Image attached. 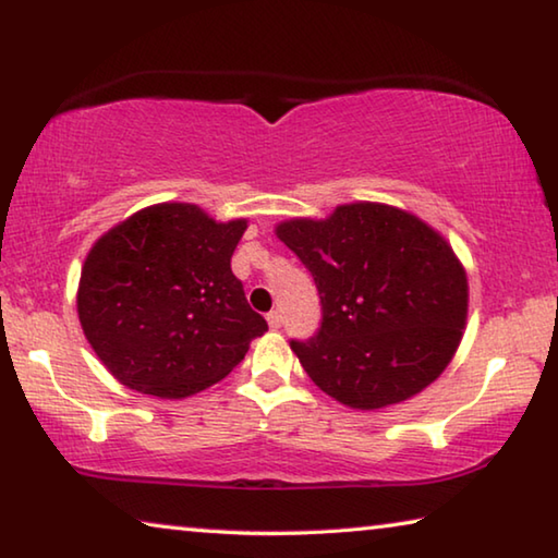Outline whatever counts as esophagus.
Returning <instances> with one entry per match:
<instances>
[{
	"label": "esophagus",
	"instance_id": "obj_1",
	"mask_svg": "<svg viewBox=\"0 0 558 558\" xmlns=\"http://www.w3.org/2000/svg\"><path fill=\"white\" fill-rule=\"evenodd\" d=\"M268 325H270V329H280L282 315L278 313V310H272V313H268Z\"/></svg>",
	"mask_w": 558,
	"mask_h": 558
}]
</instances>
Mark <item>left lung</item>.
<instances>
[{"label": "left lung", "mask_w": 558, "mask_h": 558, "mask_svg": "<svg viewBox=\"0 0 558 558\" xmlns=\"http://www.w3.org/2000/svg\"><path fill=\"white\" fill-rule=\"evenodd\" d=\"M278 239L323 302L315 337L290 347L339 403L374 411L426 389L450 364L468 319V276L438 231L386 204H344L290 219Z\"/></svg>", "instance_id": "left-lung-1"}]
</instances>
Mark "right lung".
Listing matches in <instances>:
<instances>
[{"label":"right lung","instance_id":"obj_1","mask_svg":"<svg viewBox=\"0 0 558 558\" xmlns=\"http://www.w3.org/2000/svg\"><path fill=\"white\" fill-rule=\"evenodd\" d=\"M245 229L174 202L100 235L81 270L78 319L120 384L184 399L221 381L266 332L231 270Z\"/></svg>","mask_w":558,"mask_h":558}]
</instances>
